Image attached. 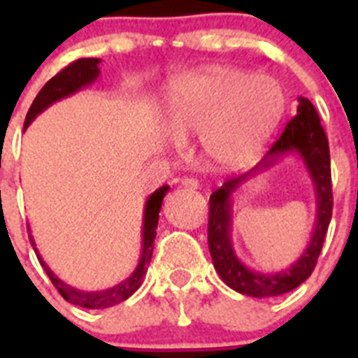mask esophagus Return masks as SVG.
Masks as SVG:
<instances>
[{
    "mask_svg": "<svg viewBox=\"0 0 358 358\" xmlns=\"http://www.w3.org/2000/svg\"><path fill=\"white\" fill-rule=\"evenodd\" d=\"M181 185L185 186V188L197 189L199 186H201V182H199V179H195V177H185V179H181Z\"/></svg>",
    "mask_w": 358,
    "mask_h": 358,
    "instance_id": "esophagus-1",
    "label": "esophagus"
}]
</instances>
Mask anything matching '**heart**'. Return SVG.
<instances>
[{"mask_svg":"<svg viewBox=\"0 0 358 358\" xmlns=\"http://www.w3.org/2000/svg\"><path fill=\"white\" fill-rule=\"evenodd\" d=\"M285 110L281 85L267 75L208 66L170 85L166 115L177 138L202 136L208 159L240 169L258 157Z\"/></svg>","mask_w":358,"mask_h":358,"instance_id":"b5f03b06","label":"heart"}]
</instances>
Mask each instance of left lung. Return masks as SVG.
<instances>
[{
	"label": "left lung",
	"instance_id": "left-lung-1",
	"mask_svg": "<svg viewBox=\"0 0 358 358\" xmlns=\"http://www.w3.org/2000/svg\"><path fill=\"white\" fill-rule=\"evenodd\" d=\"M296 150L306 159L307 168L315 179L318 194V224L315 236L302 258L290 269L278 275L252 273L236 260L229 242V195L248 173L227 179L210 197V218H208V248L211 252L217 273L227 287L245 296L268 297L280 296L299 287L310 274L314 273L317 258L321 255L324 236L331 220L334 194H331V166L330 147L327 132L321 125L317 110L310 100L299 98L297 115L289 120L283 132L276 138L262 163L256 168H264L272 164L274 157L285 151ZM254 171V170H251ZM250 173V172H249Z\"/></svg>",
	"mask_w": 358,
	"mask_h": 358
}]
</instances>
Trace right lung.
I'll use <instances>...</instances> for the list:
<instances>
[{
    "instance_id": "obj_1",
    "label": "right lung",
    "mask_w": 358,
    "mask_h": 358,
    "mask_svg": "<svg viewBox=\"0 0 358 358\" xmlns=\"http://www.w3.org/2000/svg\"><path fill=\"white\" fill-rule=\"evenodd\" d=\"M98 59H78V61H73L71 64H68L66 68H62L61 71L57 73L55 77L50 78L46 84H44L43 90L37 93L36 100L31 102L30 109L27 113V118H24V127L30 125V122L39 115L41 110H44L48 106H52L53 102L61 100V98L68 96V94L75 93L80 87H84L85 84H91L94 78L98 77ZM169 192V186H163L157 192L150 195V199L147 201V206H145V220H143V251H141L140 264L136 267V271L132 273L131 278H127L125 281H122L120 285L113 287V289H107L103 292H80V290L71 289L69 285H66L64 281H61L55 274L50 271V267L41 260V265L44 267L48 278L52 280L53 287L59 290L66 301L71 303V305L82 306V308H109V306H115L118 303L125 301L127 297H131L136 290L140 289V285L143 283V278L147 274L148 264H150L152 251H154V238H156V229H157V220H159V211L161 204H163V197ZM31 238V236H30ZM31 245H34V240H30Z\"/></svg>"
}]
</instances>
